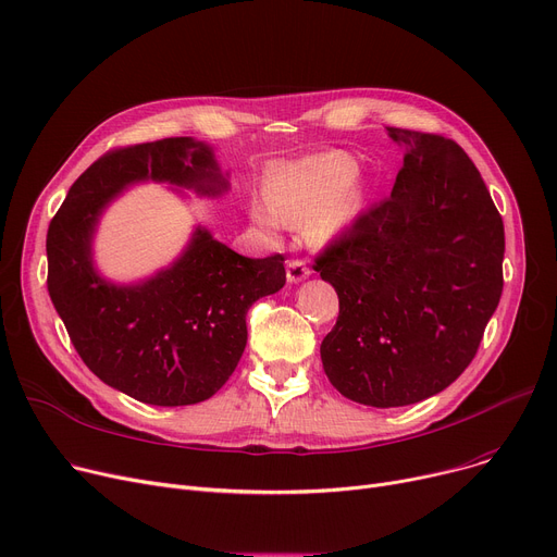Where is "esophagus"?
Listing matches in <instances>:
<instances>
[{
    "mask_svg": "<svg viewBox=\"0 0 557 557\" xmlns=\"http://www.w3.org/2000/svg\"><path fill=\"white\" fill-rule=\"evenodd\" d=\"M309 275H311V269L307 267L302 259H288L286 261V280L290 284H298V282L307 280Z\"/></svg>",
    "mask_w": 557,
    "mask_h": 557,
    "instance_id": "obj_1",
    "label": "esophagus"
}]
</instances>
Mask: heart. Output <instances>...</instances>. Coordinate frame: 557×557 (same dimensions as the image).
Returning <instances> with one entry per match:
<instances>
[{
	"label": "heart",
	"mask_w": 557,
	"mask_h": 557,
	"mask_svg": "<svg viewBox=\"0 0 557 557\" xmlns=\"http://www.w3.org/2000/svg\"><path fill=\"white\" fill-rule=\"evenodd\" d=\"M263 205L252 219L273 232L280 223H300L313 244H330L352 227L368 205V185L352 156L330 151L275 162L263 173Z\"/></svg>",
	"instance_id": "1"
}]
</instances>
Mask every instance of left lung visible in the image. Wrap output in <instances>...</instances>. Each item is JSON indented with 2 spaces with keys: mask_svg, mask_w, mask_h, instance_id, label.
I'll list each match as a JSON object with an SVG mask.
<instances>
[{
  "mask_svg": "<svg viewBox=\"0 0 557 557\" xmlns=\"http://www.w3.org/2000/svg\"><path fill=\"white\" fill-rule=\"evenodd\" d=\"M404 146L391 198L315 257L338 294L320 345L347 399L391 408L445 391L472 363L504 290V221L454 139L388 128Z\"/></svg>",
  "mask_w": 557,
  "mask_h": 557,
  "instance_id": "8db88e82",
  "label": "left lung"
}]
</instances>
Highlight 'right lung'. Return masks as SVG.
<instances>
[{
  "mask_svg": "<svg viewBox=\"0 0 557 557\" xmlns=\"http://www.w3.org/2000/svg\"><path fill=\"white\" fill-rule=\"evenodd\" d=\"M200 196L227 191L210 144L166 137L116 149L70 187L47 232V288L83 363L103 384L153 406L210 399L237 368L246 313L286 282L284 257L250 259L196 227L171 267L135 284L95 269L92 242L108 205L135 183Z\"/></svg>",
  "mask_w": 557,
  "mask_h": 557,
  "instance_id": "right-lung-1",
  "label": "right lung"
}]
</instances>
